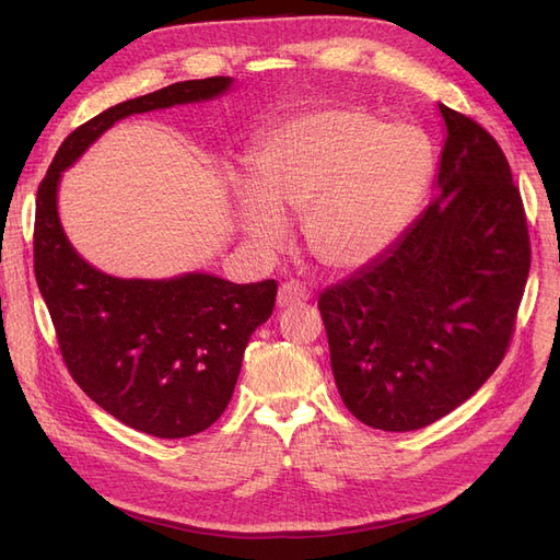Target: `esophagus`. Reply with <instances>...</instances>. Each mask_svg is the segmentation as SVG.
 I'll list each match as a JSON object with an SVG mask.
<instances>
[{
	"instance_id": "34e87169",
	"label": "esophagus",
	"mask_w": 560,
	"mask_h": 560,
	"mask_svg": "<svg viewBox=\"0 0 560 560\" xmlns=\"http://www.w3.org/2000/svg\"><path fill=\"white\" fill-rule=\"evenodd\" d=\"M303 301H308L306 287L294 282V280L284 282V284L280 287V290H278V306H280V308L296 306V303H303Z\"/></svg>"
}]
</instances>
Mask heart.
<instances>
[{"label":"heart","instance_id":"b5f03b06","mask_svg":"<svg viewBox=\"0 0 560 560\" xmlns=\"http://www.w3.org/2000/svg\"><path fill=\"white\" fill-rule=\"evenodd\" d=\"M430 184V147L406 124L331 105L270 130L249 165L235 217L247 243L278 252L301 217L313 259L334 273L378 261L409 229Z\"/></svg>","mask_w":560,"mask_h":560}]
</instances>
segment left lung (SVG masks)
<instances>
[{
    "label": "left lung",
    "instance_id": "obj_1",
    "mask_svg": "<svg viewBox=\"0 0 560 560\" xmlns=\"http://www.w3.org/2000/svg\"><path fill=\"white\" fill-rule=\"evenodd\" d=\"M434 198L378 261L319 296L331 371L364 425L411 432L444 418L504 358L530 270L510 163L471 118L439 103Z\"/></svg>",
    "mask_w": 560,
    "mask_h": 560
}]
</instances>
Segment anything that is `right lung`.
<instances>
[{
  "instance_id": "obj_1",
  "label": "right lung",
  "mask_w": 560,
  "mask_h": 560,
  "mask_svg": "<svg viewBox=\"0 0 560 560\" xmlns=\"http://www.w3.org/2000/svg\"><path fill=\"white\" fill-rule=\"evenodd\" d=\"M231 89V77L177 81L105 109L60 144L37 191L35 276L65 364L107 413L161 439L198 434L224 413L278 284H235L202 270L163 280L103 273L67 238L58 189L67 167L121 118L208 103Z\"/></svg>"
}]
</instances>
